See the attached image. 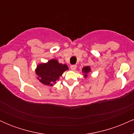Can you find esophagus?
<instances>
[{
  "instance_id": "obj_1",
  "label": "esophagus",
  "mask_w": 134,
  "mask_h": 134,
  "mask_svg": "<svg viewBox=\"0 0 134 134\" xmlns=\"http://www.w3.org/2000/svg\"><path fill=\"white\" fill-rule=\"evenodd\" d=\"M77 68V65H70V69L72 70H75Z\"/></svg>"
}]
</instances>
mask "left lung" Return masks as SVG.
<instances>
[{
    "instance_id": "8db88e82",
    "label": "left lung",
    "mask_w": 134,
    "mask_h": 134,
    "mask_svg": "<svg viewBox=\"0 0 134 134\" xmlns=\"http://www.w3.org/2000/svg\"><path fill=\"white\" fill-rule=\"evenodd\" d=\"M91 71V68L90 66H86V67H84L82 69V73L84 74V78H86L87 77V75Z\"/></svg>"
}]
</instances>
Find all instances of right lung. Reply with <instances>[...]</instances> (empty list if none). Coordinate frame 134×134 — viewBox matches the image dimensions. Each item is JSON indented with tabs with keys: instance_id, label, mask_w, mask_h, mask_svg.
I'll use <instances>...</instances> for the list:
<instances>
[{
	"instance_id": "right-lung-1",
	"label": "right lung",
	"mask_w": 134,
	"mask_h": 134,
	"mask_svg": "<svg viewBox=\"0 0 134 134\" xmlns=\"http://www.w3.org/2000/svg\"><path fill=\"white\" fill-rule=\"evenodd\" d=\"M67 70L69 68L66 64H60L56 59H51L47 63L38 64L35 72L40 82L44 85L52 86Z\"/></svg>"
}]
</instances>
